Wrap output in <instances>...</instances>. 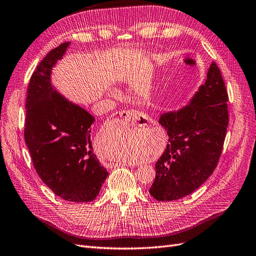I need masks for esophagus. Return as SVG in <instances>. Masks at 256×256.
<instances>
[{
    "instance_id": "obj_1",
    "label": "esophagus",
    "mask_w": 256,
    "mask_h": 256,
    "mask_svg": "<svg viewBox=\"0 0 256 256\" xmlns=\"http://www.w3.org/2000/svg\"><path fill=\"white\" fill-rule=\"evenodd\" d=\"M116 114H118L119 116H121V118L123 120H126V122H130V123H137L140 124V126H148V124H151L153 123L152 119L149 118L148 116L144 114L142 112H138V110H134V109H132V110H122V112H116Z\"/></svg>"
}]
</instances>
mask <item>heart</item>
Segmentation results:
<instances>
[{"label": "heart", "instance_id": "obj_1", "mask_svg": "<svg viewBox=\"0 0 256 256\" xmlns=\"http://www.w3.org/2000/svg\"><path fill=\"white\" fill-rule=\"evenodd\" d=\"M134 160H135V158H134Z\"/></svg>", "mask_w": 256, "mask_h": 256}]
</instances>
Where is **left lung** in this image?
Listing matches in <instances>:
<instances>
[{
	"label": "left lung",
	"mask_w": 256,
	"mask_h": 256,
	"mask_svg": "<svg viewBox=\"0 0 256 256\" xmlns=\"http://www.w3.org/2000/svg\"><path fill=\"white\" fill-rule=\"evenodd\" d=\"M228 94L220 68L212 62L207 79L188 105L160 114L168 144L156 164L150 194L170 202L193 193L214 172L228 126Z\"/></svg>",
	"instance_id": "1"
}]
</instances>
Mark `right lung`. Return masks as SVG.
Returning a JSON list of instances; mask_svg holds the SVG:
<instances>
[{
	"label": "right lung",
	"mask_w": 256,
	"mask_h": 256,
	"mask_svg": "<svg viewBox=\"0 0 256 256\" xmlns=\"http://www.w3.org/2000/svg\"><path fill=\"white\" fill-rule=\"evenodd\" d=\"M70 42L49 51L32 74L26 102L24 140L36 172L64 200L96 198L108 172L93 152L94 116L62 96L50 82L51 70Z\"/></svg>",
	"instance_id": "add662e5"
}]
</instances>
